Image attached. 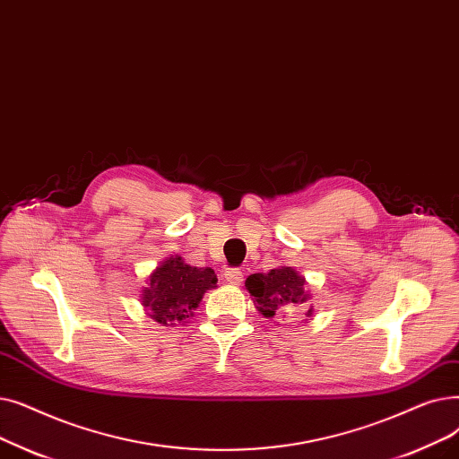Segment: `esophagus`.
<instances>
[{
    "instance_id": "34e87169",
    "label": "esophagus",
    "mask_w": 459,
    "mask_h": 459,
    "mask_svg": "<svg viewBox=\"0 0 459 459\" xmlns=\"http://www.w3.org/2000/svg\"><path fill=\"white\" fill-rule=\"evenodd\" d=\"M224 278H226L228 283H231V286H238V283L243 281V273L238 269H228L224 273Z\"/></svg>"
}]
</instances>
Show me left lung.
I'll list each match as a JSON object with an SVG mask.
<instances>
[{"label":"left lung","mask_w":459,"mask_h":459,"mask_svg":"<svg viewBox=\"0 0 459 459\" xmlns=\"http://www.w3.org/2000/svg\"><path fill=\"white\" fill-rule=\"evenodd\" d=\"M307 280H304L293 267H278L269 273L250 274L245 281V288L254 297V304L257 312L264 314L267 319L281 314L288 308L302 307L304 302L310 300V293L307 291ZM314 308L307 312L310 317Z\"/></svg>","instance_id":"obj_1"}]
</instances>
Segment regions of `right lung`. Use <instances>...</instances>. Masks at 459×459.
I'll return each instance as SVG.
<instances>
[{
    "label": "right lung",
    "instance_id": "add662e5",
    "mask_svg": "<svg viewBox=\"0 0 459 459\" xmlns=\"http://www.w3.org/2000/svg\"><path fill=\"white\" fill-rule=\"evenodd\" d=\"M211 267L186 265L181 255H171L147 278L142 290V304L151 319L164 326L186 323L200 307L204 295L216 288Z\"/></svg>",
    "mask_w": 459,
    "mask_h": 459
}]
</instances>
